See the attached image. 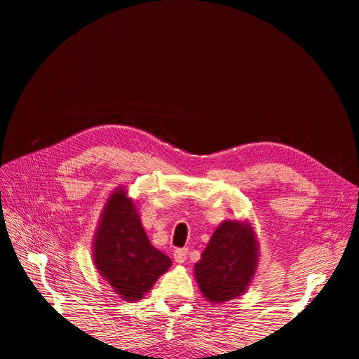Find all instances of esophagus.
Instances as JSON below:
<instances>
[{"mask_svg":"<svg viewBox=\"0 0 359 359\" xmlns=\"http://www.w3.org/2000/svg\"><path fill=\"white\" fill-rule=\"evenodd\" d=\"M189 250L187 248H178L173 252V259H175L177 264H184L187 260Z\"/></svg>","mask_w":359,"mask_h":359,"instance_id":"34e87169","label":"esophagus"}]
</instances>
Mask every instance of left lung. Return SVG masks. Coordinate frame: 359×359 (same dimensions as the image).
Returning <instances> with one entry per match:
<instances>
[{"instance_id": "8db88e82", "label": "left lung", "mask_w": 359, "mask_h": 359, "mask_svg": "<svg viewBox=\"0 0 359 359\" xmlns=\"http://www.w3.org/2000/svg\"><path fill=\"white\" fill-rule=\"evenodd\" d=\"M259 264V243L248 220H224L194 264L203 298L220 304L241 297L252 285Z\"/></svg>"}]
</instances>
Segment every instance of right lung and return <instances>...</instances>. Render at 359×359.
I'll list each match as a JSON object with an SVG mask.
<instances>
[{
  "label": "right lung",
  "mask_w": 359,
  "mask_h": 359,
  "mask_svg": "<svg viewBox=\"0 0 359 359\" xmlns=\"http://www.w3.org/2000/svg\"><path fill=\"white\" fill-rule=\"evenodd\" d=\"M94 266L124 301L135 302L153 289L172 260L149 243L135 201L124 187L106 199L93 241Z\"/></svg>",
  "instance_id": "obj_1"
}]
</instances>
